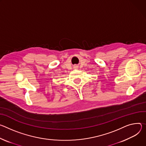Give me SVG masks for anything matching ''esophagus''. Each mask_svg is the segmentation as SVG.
I'll return each mask as SVG.
<instances>
[{
    "label": "esophagus",
    "mask_w": 146,
    "mask_h": 146,
    "mask_svg": "<svg viewBox=\"0 0 146 146\" xmlns=\"http://www.w3.org/2000/svg\"><path fill=\"white\" fill-rule=\"evenodd\" d=\"M77 67H77V66H75V67H74V68H77Z\"/></svg>",
    "instance_id": "obj_1"
}]
</instances>
